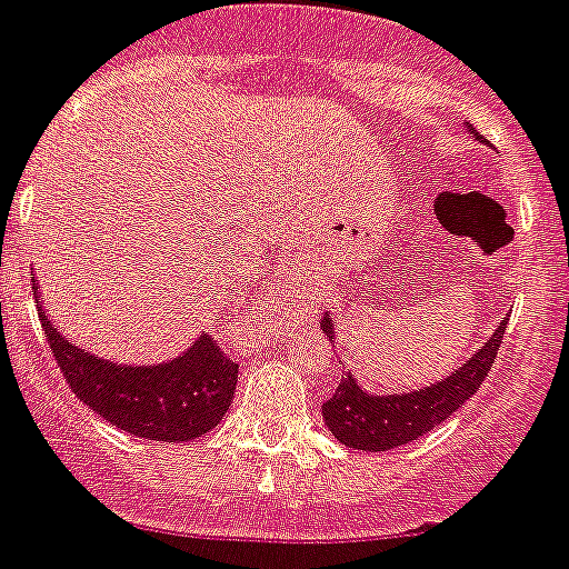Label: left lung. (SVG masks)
I'll return each instance as SVG.
<instances>
[{
  "instance_id": "1",
  "label": "left lung",
  "mask_w": 569,
  "mask_h": 569,
  "mask_svg": "<svg viewBox=\"0 0 569 569\" xmlns=\"http://www.w3.org/2000/svg\"><path fill=\"white\" fill-rule=\"evenodd\" d=\"M463 128H469V134L483 142L476 128L467 122ZM507 320L510 318H503L492 329L487 343L478 346L472 358L463 360L461 367L429 387L409 389V392L407 389L403 392H369L360 387V380L352 372H346L332 398L323 403V423L340 443L363 449V452H387L401 443L418 441L421 435L447 421L449 415L478 392L481 380L492 369ZM320 326H323L326 338L335 340L338 332H335L332 315H326Z\"/></svg>"
}]
</instances>
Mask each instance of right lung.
Wrapping results in <instances>:
<instances>
[{
	"mask_svg": "<svg viewBox=\"0 0 569 569\" xmlns=\"http://www.w3.org/2000/svg\"><path fill=\"white\" fill-rule=\"evenodd\" d=\"M39 320L73 395L111 427L146 441L180 443L223 421L237 387V363L200 335L177 358L157 363H117L88 352L48 318L33 280Z\"/></svg>",
	"mask_w": 569,
	"mask_h": 569,
	"instance_id": "add662e5",
	"label": "right lung"
}]
</instances>
